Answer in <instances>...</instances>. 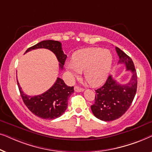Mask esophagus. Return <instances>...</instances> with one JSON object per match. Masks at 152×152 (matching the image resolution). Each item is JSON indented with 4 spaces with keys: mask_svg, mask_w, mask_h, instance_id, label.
<instances>
[{
    "mask_svg": "<svg viewBox=\"0 0 152 152\" xmlns=\"http://www.w3.org/2000/svg\"><path fill=\"white\" fill-rule=\"evenodd\" d=\"M75 91H76V92H82V91H84V88H81V87H79L77 86H75Z\"/></svg>",
    "mask_w": 152,
    "mask_h": 152,
    "instance_id": "34e87169",
    "label": "esophagus"
}]
</instances>
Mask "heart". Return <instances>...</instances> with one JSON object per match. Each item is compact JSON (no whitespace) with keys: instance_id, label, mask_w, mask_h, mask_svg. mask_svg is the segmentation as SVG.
<instances>
[{"instance_id":"b5f03b06","label":"heart","mask_w":152,"mask_h":152,"mask_svg":"<svg viewBox=\"0 0 152 152\" xmlns=\"http://www.w3.org/2000/svg\"><path fill=\"white\" fill-rule=\"evenodd\" d=\"M113 56L108 50L93 48L82 50L73 55L72 62L66 68L72 78H77L84 71L86 80L92 86L104 82L111 69Z\"/></svg>"}]
</instances>
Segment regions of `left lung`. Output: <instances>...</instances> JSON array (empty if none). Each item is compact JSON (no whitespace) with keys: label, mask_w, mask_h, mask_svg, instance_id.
I'll use <instances>...</instances> for the list:
<instances>
[{"label":"left lung","mask_w":152,"mask_h":152,"mask_svg":"<svg viewBox=\"0 0 152 152\" xmlns=\"http://www.w3.org/2000/svg\"><path fill=\"white\" fill-rule=\"evenodd\" d=\"M119 64H125L132 72L129 82L121 84L110 75L101 88L95 90V103L91 106L93 115L103 121H112L121 117L134 100L137 89V73L132 59L118 47Z\"/></svg>","instance_id":"1"}]
</instances>
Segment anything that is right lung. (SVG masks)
Listing matches in <instances>:
<instances>
[{
	"instance_id": "add662e5",
	"label": "right lung",
	"mask_w": 152,
	"mask_h": 152,
	"mask_svg": "<svg viewBox=\"0 0 152 152\" xmlns=\"http://www.w3.org/2000/svg\"><path fill=\"white\" fill-rule=\"evenodd\" d=\"M38 48L48 49L53 52L59 62L60 68L61 70L63 69L67 56L62 50L61 43L59 41L53 40L41 41L29 48L25 53ZM17 84L23 101L28 109L35 115L46 120H53L60 117L67 109L68 97L74 93V87L68 86L64 80L59 77L57 79L50 88L42 94L35 96L25 94L18 80Z\"/></svg>"
}]
</instances>
